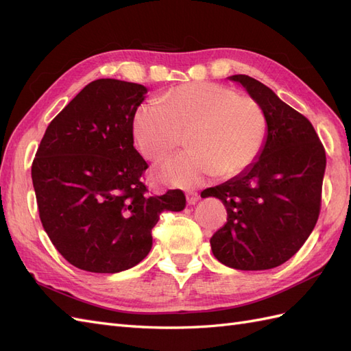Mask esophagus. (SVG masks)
I'll return each mask as SVG.
<instances>
[{
    "instance_id": "34e87169",
    "label": "esophagus",
    "mask_w": 351,
    "mask_h": 351,
    "mask_svg": "<svg viewBox=\"0 0 351 351\" xmlns=\"http://www.w3.org/2000/svg\"><path fill=\"white\" fill-rule=\"evenodd\" d=\"M187 202H189V205H195L196 202L199 200V193L197 192H187Z\"/></svg>"
}]
</instances>
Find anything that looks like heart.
Instances as JSON below:
<instances>
[{"mask_svg":"<svg viewBox=\"0 0 351 351\" xmlns=\"http://www.w3.org/2000/svg\"><path fill=\"white\" fill-rule=\"evenodd\" d=\"M133 137L142 155L162 162L182 145L189 151L161 168L177 187H196L219 174L231 178L256 162L268 134V119L258 101L212 82L184 83L169 89L159 104L136 108Z\"/></svg>","mask_w":351,"mask_h":351,"instance_id":"b5f03b06","label":"heart"}]
</instances>
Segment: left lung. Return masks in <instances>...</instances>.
Returning a JSON list of instances; mask_svg holds the SVG:
<instances>
[{"instance_id": "8db88e82", "label": "left lung", "mask_w": 351, "mask_h": 351, "mask_svg": "<svg viewBox=\"0 0 351 351\" xmlns=\"http://www.w3.org/2000/svg\"><path fill=\"white\" fill-rule=\"evenodd\" d=\"M230 79L259 102L268 134L247 171L204 190V197H218L227 208V222L210 237V249L227 267L271 269L299 252L316 226L325 149L312 123L268 86L246 74Z\"/></svg>"}]
</instances>
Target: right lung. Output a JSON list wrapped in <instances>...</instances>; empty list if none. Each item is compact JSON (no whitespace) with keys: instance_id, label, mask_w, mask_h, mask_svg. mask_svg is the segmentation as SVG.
I'll use <instances>...</instances> for the list:
<instances>
[{"instance_id":"add662e5","label":"right lung","mask_w":351,"mask_h":351,"mask_svg":"<svg viewBox=\"0 0 351 351\" xmlns=\"http://www.w3.org/2000/svg\"><path fill=\"white\" fill-rule=\"evenodd\" d=\"M147 89L117 79L86 84L47 127L32 162L39 218L73 267L129 269L152 247L164 210H182V190L151 196L149 167L134 149L132 121Z\"/></svg>"}]
</instances>
